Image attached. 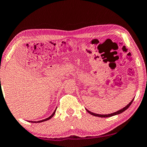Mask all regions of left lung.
I'll return each mask as SVG.
<instances>
[{"mask_svg":"<svg viewBox=\"0 0 147 147\" xmlns=\"http://www.w3.org/2000/svg\"><path fill=\"white\" fill-rule=\"evenodd\" d=\"M133 101H134V99L132 100V101H131V102H130L129 104H128V105H127V106H126L125 107L123 108V109L120 110H118V111L115 112H114V113H112V114H105V115L97 114H95V113H93V112H91L90 111H89V110H88L87 109H86V111L89 113V114H92V115H94V116L100 117H112V116H113V115H117V114H121L122 112H123L124 111H125L126 110H127V109H128V108H129V107L130 106L131 104H132V102H133Z\"/></svg>","mask_w":147,"mask_h":147,"instance_id":"obj_1","label":"left lung"}]
</instances>
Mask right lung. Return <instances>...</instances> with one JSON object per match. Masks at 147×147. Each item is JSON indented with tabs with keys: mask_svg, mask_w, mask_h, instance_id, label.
I'll return each instance as SVG.
<instances>
[{
	"mask_svg": "<svg viewBox=\"0 0 147 147\" xmlns=\"http://www.w3.org/2000/svg\"><path fill=\"white\" fill-rule=\"evenodd\" d=\"M0 81H1V80H0ZM56 110H57V109L55 110V111L53 112V114H52V115H51L50 117H48V118H46V119H43V120H41V121H30V122H32V123H41V122L45 121H47V120H48V119H51V118L53 116L54 114H55V113Z\"/></svg>",
	"mask_w": 147,
	"mask_h": 147,
	"instance_id": "add662e5",
	"label": "right lung"
}]
</instances>
